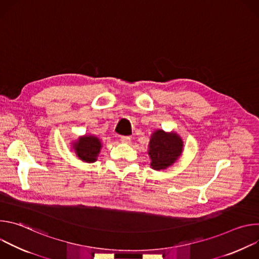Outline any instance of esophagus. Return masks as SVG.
<instances>
[{
  "label": "esophagus",
  "mask_w": 259,
  "mask_h": 259,
  "mask_svg": "<svg viewBox=\"0 0 259 259\" xmlns=\"http://www.w3.org/2000/svg\"><path fill=\"white\" fill-rule=\"evenodd\" d=\"M120 139L123 143H129L131 141V138L129 136H121Z\"/></svg>",
  "instance_id": "obj_1"
}]
</instances>
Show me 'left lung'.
<instances>
[{
  "mask_svg": "<svg viewBox=\"0 0 259 259\" xmlns=\"http://www.w3.org/2000/svg\"><path fill=\"white\" fill-rule=\"evenodd\" d=\"M182 152L183 140L176 132L157 129L151 135L147 154L151 159L152 169L166 170L178 161Z\"/></svg>",
  "mask_w": 259,
  "mask_h": 259,
  "instance_id": "1",
  "label": "left lung"
}]
</instances>
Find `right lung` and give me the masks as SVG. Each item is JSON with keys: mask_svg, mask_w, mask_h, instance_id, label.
Segmentation results:
<instances>
[{"mask_svg": "<svg viewBox=\"0 0 259 259\" xmlns=\"http://www.w3.org/2000/svg\"><path fill=\"white\" fill-rule=\"evenodd\" d=\"M70 144L76 157L85 163L96 162L102 147L101 140L93 134L80 136L77 140L71 141Z\"/></svg>", "mask_w": 259, "mask_h": 259, "instance_id": "1", "label": "right lung"}]
</instances>
